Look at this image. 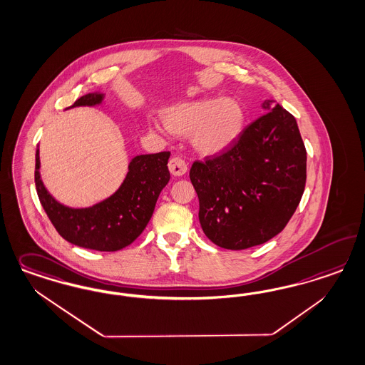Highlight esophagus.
<instances>
[{"label":"esophagus","instance_id":"34e87169","mask_svg":"<svg viewBox=\"0 0 365 365\" xmlns=\"http://www.w3.org/2000/svg\"><path fill=\"white\" fill-rule=\"evenodd\" d=\"M168 166H169V170H170V173H172L173 176H182V175H185L187 170H188L187 163H185L181 157H173V158H170Z\"/></svg>","mask_w":365,"mask_h":365}]
</instances>
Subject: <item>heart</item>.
<instances>
[{
    "instance_id": "heart-1",
    "label": "heart",
    "mask_w": 365,
    "mask_h": 365,
    "mask_svg": "<svg viewBox=\"0 0 365 365\" xmlns=\"http://www.w3.org/2000/svg\"><path fill=\"white\" fill-rule=\"evenodd\" d=\"M165 125L178 135H190L193 148L204 155L225 152L242 135L245 108L232 98H211L180 103L165 114Z\"/></svg>"
}]
</instances>
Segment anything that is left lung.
Returning <instances> with one entry per match:
<instances>
[{"instance_id":"obj_1","label":"left lung","mask_w":365,"mask_h":365,"mask_svg":"<svg viewBox=\"0 0 365 365\" xmlns=\"http://www.w3.org/2000/svg\"><path fill=\"white\" fill-rule=\"evenodd\" d=\"M223 153L195 161L204 234L219 247L246 250L278 235L305 190L306 149L295 118L275 101Z\"/></svg>"}]
</instances>
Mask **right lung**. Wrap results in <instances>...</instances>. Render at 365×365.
<instances>
[{
    "instance_id": "add662e5",
    "label": "right lung",
    "mask_w": 365,
    "mask_h": 365,
    "mask_svg": "<svg viewBox=\"0 0 365 365\" xmlns=\"http://www.w3.org/2000/svg\"><path fill=\"white\" fill-rule=\"evenodd\" d=\"M102 99L103 94H87L70 107L95 106ZM169 155V152H161L134 157L125 181L113 196L90 208H70L55 200L44 187L37 149V196L63 239L88 250L118 251L131 245L149 223L157 199L170 178Z\"/></svg>"
}]
</instances>
